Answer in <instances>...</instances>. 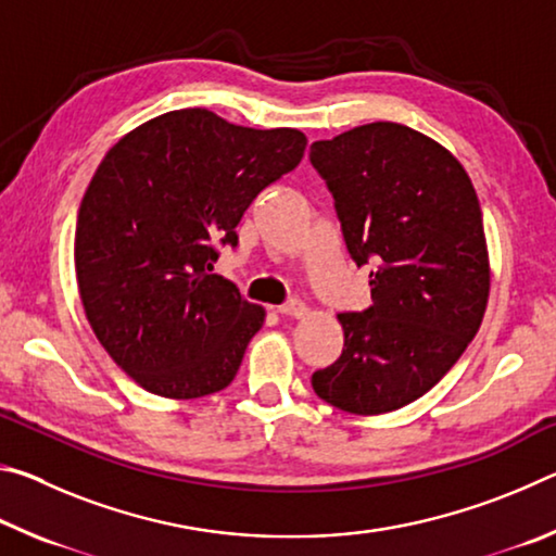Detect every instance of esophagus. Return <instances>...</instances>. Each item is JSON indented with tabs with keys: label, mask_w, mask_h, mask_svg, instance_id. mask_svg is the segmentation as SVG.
<instances>
[{
	"label": "esophagus",
	"mask_w": 556,
	"mask_h": 556,
	"mask_svg": "<svg viewBox=\"0 0 556 556\" xmlns=\"http://www.w3.org/2000/svg\"><path fill=\"white\" fill-rule=\"evenodd\" d=\"M277 312L281 314V316H291V318H304V316H308V306L304 304V301H299V299H289L287 304H281Z\"/></svg>",
	"instance_id": "esophagus-1"
}]
</instances>
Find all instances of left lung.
I'll use <instances>...</instances> for the list:
<instances>
[{"mask_svg":"<svg viewBox=\"0 0 556 556\" xmlns=\"http://www.w3.org/2000/svg\"><path fill=\"white\" fill-rule=\"evenodd\" d=\"M345 248L370 265L372 304L338 314L343 353L312 375L324 402L384 414L429 392L481 328L491 265L476 188L458 159L397 122L312 144Z\"/></svg>","mask_w":556,"mask_h":556,"instance_id":"8db88e82","label":"left lung"}]
</instances>
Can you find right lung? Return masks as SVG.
<instances>
[{
	"instance_id": "obj_1",
	"label": "right lung",
	"mask_w": 556,
	"mask_h": 556,
	"mask_svg": "<svg viewBox=\"0 0 556 556\" xmlns=\"http://www.w3.org/2000/svg\"><path fill=\"white\" fill-rule=\"evenodd\" d=\"M306 149L304 131L230 125L186 108L131 129L102 159L75 225V279L98 341L147 392L228 388L265 308L211 275L215 244Z\"/></svg>"
}]
</instances>
